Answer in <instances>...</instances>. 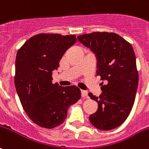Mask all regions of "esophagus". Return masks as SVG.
I'll return each instance as SVG.
<instances>
[{
	"instance_id": "1",
	"label": "esophagus",
	"mask_w": 149,
	"mask_h": 149,
	"mask_svg": "<svg viewBox=\"0 0 149 149\" xmlns=\"http://www.w3.org/2000/svg\"><path fill=\"white\" fill-rule=\"evenodd\" d=\"M81 95H82L83 97H87V95H88V92H87V91L82 90V91H81Z\"/></svg>"
}]
</instances>
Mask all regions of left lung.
I'll use <instances>...</instances> for the list:
<instances>
[{"instance_id":"1","label":"left lung","mask_w":149,"mask_h":149,"mask_svg":"<svg viewBox=\"0 0 149 149\" xmlns=\"http://www.w3.org/2000/svg\"><path fill=\"white\" fill-rule=\"evenodd\" d=\"M77 39L95 54L97 75L105 80L99 97L88 95L98 105L97 112L90 116V122L98 130L115 129L130 115L138 90L134 49L130 43L114 33L94 32L78 36Z\"/></svg>"}]
</instances>
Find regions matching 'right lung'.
<instances>
[{"label": "right lung", "instance_id": "obj_1", "mask_svg": "<svg viewBox=\"0 0 149 149\" xmlns=\"http://www.w3.org/2000/svg\"><path fill=\"white\" fill-rule=\"evenodd\" d=\"M75 35H35L18 51L15 85L22 108L29 119L52 129L66 119L68 109L81 97L77 86L52 84V72L59 66L63 54L76 43Z\"/></svg>", "mask_w": 149, "mask_h": 149}]
</instances>
